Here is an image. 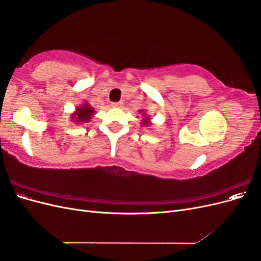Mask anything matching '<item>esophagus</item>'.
<instances>
[{"label": "esophagus", "mask_w": 261, "mask_h": 261, "mask_svg": "<svg viewBox=\"0 0 261 261\" xmlns=\"http://www.w3.org/2000/svg\"><path fill=\"white\" fill-rule=\"evenodd\" d=\"M122 102H113V103H111V107L112 108H120V107H122Z\"/></svg>", "instance_id": "1"}]
</instances>
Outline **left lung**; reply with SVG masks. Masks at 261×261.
Returning a JSON list of instances; mask_svg holds the SVG:
<instances>
[{"label":"left lung","mask_w":261,"mask_h":261,"mask_svg":"<svg viewBox=\"0 0 261 261\" xmlns=\"http://www.w3.org/2000/svg\"><path fill=\"white\" fill-rule=\"evenodd\" d=\"M139 113L144 116L143 120H141V126L143 127H148V126L151 125V121H150V116L146 113V110H139Z\"/></svg>","instance_id":"8db88e82"}]
</instances>
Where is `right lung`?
<instances>
[{
    "instance_id": "obj_1",
    "label": "right lung",
    "mask_w": 261,
    "mask_h": 261,
    "mask_svg": "<svg viewBox=\"0 0 261 261\" xmlns=\"http://www.w3.org/2000/svg\"><path fill=\"white\" fill-rule=\"evenodd\" d=\"M96 114L94 109L88 103V102H84V105H81L75 109V111L70 114V121L75 124H84L89 123L91 117Z\"/></svg>"
}]
</instances>
